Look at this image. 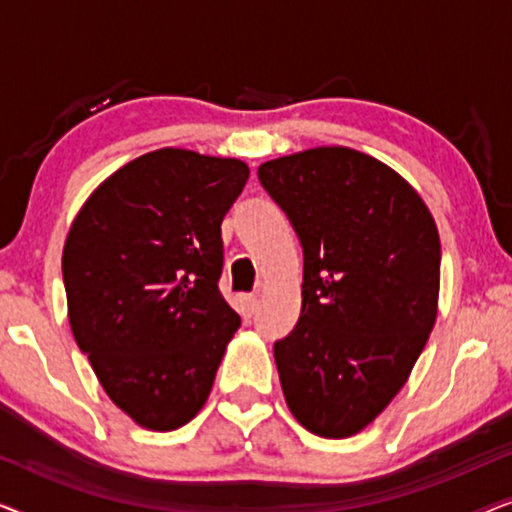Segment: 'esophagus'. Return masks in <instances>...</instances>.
Instances as JSON below:
<instances>
[{
  "label": "esophagus",
  "instance_id": "esophagus-1",
  "mask_svg": "<svg viewBox=\"0 0 512 512\" xmlns=\"http://www.w3.org/2000/svg\"><path fill=\"white\" fill-rule=\"evenodd\" d=\"M256 310V296L254 293H242L240 296V314L244 319H251V314Z\"/></svg>",
  "mask_w": 512,
  "mask_h": 512
}]
</instances>
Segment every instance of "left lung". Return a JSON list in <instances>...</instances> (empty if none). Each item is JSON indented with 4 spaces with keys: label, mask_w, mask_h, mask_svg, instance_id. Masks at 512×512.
I'll return each instance as SVG.
<instances>
[{
    "label": "left lung",
    "mask_w": 512,
    "mask_h": 512,
    "mask_svg": "<svg viewBox=\"0 0 512 512\" xmlns=\"http://www.w3.org/2000/svg\"><path fill=\"white\" fill-rule=\"evenodd\" d=\"M258 179L303 244V310L275 342L307 431L349 438L387 408L438 314L440 237L401 174L347 146L268 160Z\"/></svg>",
    "instance_id": "1"
}]
</instances>
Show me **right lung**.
<instances>
[{"mask_svg": "<svg viewBox=\"0 0 512 512\" xmlns=\"http://www.w3.org/2000/svg\"><path fill=\"white\" fill-rule=\"evenodd\" d=\"M247 179L237 158L158 149L104 179L69 228L74 340L144 429L174 431L198 415L240 328L219 291L221 221Z\"/></svg>", "mask_w": 512, "mask_h": 512, "instance_id": "right-lung-1", "label": "right lung"}]
</instances>
